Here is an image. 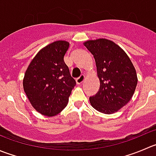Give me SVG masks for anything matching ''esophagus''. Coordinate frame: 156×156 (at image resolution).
Segmentation results:
<instances>
[{"label":"esophagus","instance_id":"obj_1","mask_svg":"<svg viewBox=\"0 0 156 156\" xmlns=\"http://www.w3.org/2000/svg\"><path fill=\"white\" fill-rule=\"evenodd\" d=\"M84 75H80V76L78 77V78H77L76 79H75V81H76L77 84H81V83H82L83 81H84Z\"/></svg>","mask_w":156,"mask_h":156}]
</instances>
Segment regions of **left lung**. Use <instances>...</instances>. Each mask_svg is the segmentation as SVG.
Here are the masks:
<instances>
[{
	"mask_svg": "<svg viewBox=\"0 0 156 156\" xmlns=\"http://www.w3.org/2000/svg\"><path fill=\"white\" fill-rule=\"evenodd\" d=\"M84 45L94 55L100 80L98 93L90 97V104L101 113H115L133 95L138 81L135 68L126 52L110 40H89Z\"/></svg>",
	"mask_w": 156,
	"mask_h": 156,
	"instance_id": "8db88e82",
	"label": "left lung"
}]
</instances>
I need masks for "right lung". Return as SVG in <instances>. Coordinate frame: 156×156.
<instances>
[{
  "label": "right lung",
  "mask_w": 156,
  "mask_h": 156,
  "mask_svg": "<svg viewBox=\"0 0 156 156\" xmlns=\"http://www.w3.org/2000/svg\"><path fill=\"white\" fill-rule=\"evenodd\" d=\"M69 47L66 41L48 45L38 52L26 71L24 91L32 106L45 116L60 113L76 84L64 61Z\"/></svg>",
  "instance_id": "obj_1"
}]
</instances>
